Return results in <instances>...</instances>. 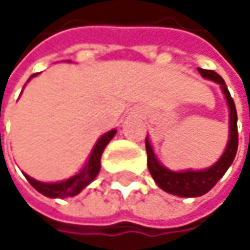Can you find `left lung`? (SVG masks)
Listing matches in <instances>:
<instances>
[{
	"label": "left lung",
	"mask_w": 250,
	"mask_h": 250,
	"mask_svg": "<svg viewBox=\"0 0 250 250\" xmlns=\"http://www.w3.org/2000/svg\"><path fill=\"white\" fill-rule=\"evenodd\" d=\"M198 72L203 78L210 79L220 85L223 95L229 107V140L223 155L210 167L206 169L194 171V169H185V171H171L169 168L164 167L155 152L153 146L150 143L149 136H146V152H147V168L152 178L158 184V187L172 195L178 197H200L208 192L217 181L226 174L229 167L233 164L236 152H237V113L234 103L230 97V92L226 86L223 78L216 74L214 71H207L198 68Z\"/></svg>",
	"instance_id": "1"
}]
</instances>
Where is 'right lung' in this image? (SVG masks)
I'll use <instances>...</instances> for the list:
<instances>
[{
    "label": "right lung",
    "instance_id": "right-lung-1",
    "mask_svg": "<svg viewBox=\"0 0 250 250\" xmlns=\"http://www.w3.org/2000/svg\"><path fill=\"white\" fill-rule=\"evenodd\" d=\"M69 62V61H68ZM34 75H31L28 78V81L31 78H34ZM117 130L113 128L107 133H104L95 143V146L91 150V155L88 156L86 164L82 167V169L78 174L69 176L68 179L59 181V182H42L37 181L31 176H28L24 174L27 178V181L33 185V188H36L40 194L49 197V198H65V197H74L76 194H79L83 188H86L100 172L101 169V155L105 149V146L110 143V140L116 136Z\"/></svg>",
    "mask_w": 250,
    "mask_h": 250
}]
</instances>
